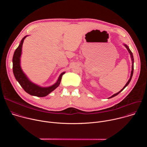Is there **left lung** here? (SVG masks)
I'll return each mask as SVG.
<instances>
[{"instance_id":"left-lung-1","label":"left lung","mask_w":147,"mask_h":147,"mask_svg":"<svg viewBox=\"0 0 147 147\" xmlns=\"http://www.w3.org/2000/svg\"><path fill=\"white\" fill-rule=\"evenodd\" d=\"M123 45L127 48V51H128V52H129V53H130V57H131V62H132V66H131V75H130V78H129V81L127 82V83H126V84H125V86H124V87L119 91V92H117V93H116V94H113V95H112L111 96H110L109 98H108L109 99V98H113V97H114V96H116V95H117L120 92H121L125 87H126L128 85H129V84L130 83V81H131V78H132V76H133V70H134V57H133V53H132V52H131V51H130V49H129V47L126 45V44H123Z\"/></svg>"}]
</instances>
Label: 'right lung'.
<instances>
[{
  "label": "right lung",
  "instance_id": "right-lung-1",
  "mask_svg": "<svg viewBox=\"0 0 147 147\" xmlns=\"http://www.w3.org/2000/svg\"><path fill=\"white\" fill-rule=\"evenodd\" d=\"M28 35L25 36L21 40L18 48L16 49L13 57V71L16 80L18 82L20 86L22 87L24 90L28 94L38 97H44L49 94L51 92L54 91L60 85L61 80V77L65 73H61L57 81L49 87H40L36 84L32 82L28 78L26 74L23 71L20 65V58L22 53V47L24 42V40Z\"/></svg>",
  "mask_w": 147,
  "mask_h": 147
}]
</instances>
